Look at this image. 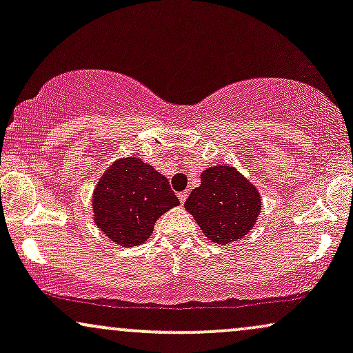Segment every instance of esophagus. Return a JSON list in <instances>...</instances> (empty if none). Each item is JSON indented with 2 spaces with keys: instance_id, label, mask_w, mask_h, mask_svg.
Here are the masks:
<instances>
[{
  "instance_id": "obj_1",
  "label": "esophagus",
  "mask_w": 353,
  "mask_h": 353,
  "mask_svg": "<svg viewBox=\"0 0 353 353\" xmlns=\"http://www.w3.org/2000/svg\"><path fill=\"white\" fill-rule=\"evenodd\" d=\"M177 197H179V201L182 202V204H184L185 199H188V190H184V192H179V194H177Z\"/></svg>"
}]
</instances>
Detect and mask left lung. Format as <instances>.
Instances as JSON below:
<instances>
[{"instance_id":"obj_1","label":"left lung","mask_w":353,"mask_h":353,"mask_svg":"<svg viewBox=\"0 0 353 353\" xmlns=\"http://www.w3.org/2000/svg\"><path fill=\"white\" fill-rule=\"evenodd\" d=\"M184 208L209 241L229 244L255 225L261 196L237 169L214 165L201 174V185L189 194Z\"/></svg>"}]
</instances>
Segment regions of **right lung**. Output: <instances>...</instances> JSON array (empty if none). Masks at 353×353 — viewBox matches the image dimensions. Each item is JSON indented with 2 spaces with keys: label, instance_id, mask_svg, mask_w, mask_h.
I'll return each instance as SVG.
<instances>
[{
  "label": "right lung",
  "instance_id": "right-lung-1",
  "mask_svg": "<svg viewBox=\"0 0 353 353\" xmlns=\"http://www.w3.org/2000/svg\"><path fill=\"white\" fill-rule=\"evenodd\" d=\"M179 199L163 174L137 157L116 161L104 172L92 197L98 228L116 244H143L156 221Z\"/></svg>",
  "mask_w": 353,
  "mask_h": 353
}]
</instances>
